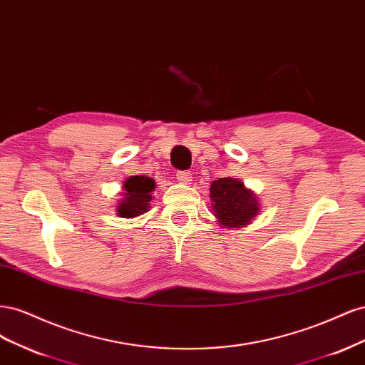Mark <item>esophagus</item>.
<instances>
[{"mask_svg":"<svg viewBox=\"0 0 365 365\" xmlns=\"http://www.w3.org/2000/svg\"><path fill=\"white\" fill-rule=\"evenodd\" d=\"M176 180L182 184H189L192 181V173L189 170H181L176 172Z\"/></svg>","mask_w":365,"mask_h":365,"instance_id":"esophagus-1","label":"esophagus"}]
</instances>
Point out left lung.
<instances>
[{
    "label": "left lung",
    "instance_id": "obj_1",
    "mask_svg": "<svg viewBox=\"0 0 365 365\" xmlns=\"http://www.w3.org/2000/svg\"><path fill=\"white\" fill-rule=\"evenodd\" d=\"M212 208L222 228L248 225L260 212L259 200L237 178H219L210 187Z\"/></svg>",
    "mask_w": 365,
    "mask_h": 365
}]
</instances>
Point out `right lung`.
Listing matches in <instances>:
<instances>
[{"label": "right lung", "mask_w": 365, "mask_h": 365, "mask_svg": "<svg viewBox=\"0 0 365 365\" xmlns=\"http://www.w3.org/2000/svg\"><path fill=\"white\" fill-rule=\"evenodd\" d=\"M123 200L117 205L120 217H135L149 210L152 192L155 190V181L149 176H130L123 182Z\"/></svg>", "instance_id": "1"}]
</instances>
